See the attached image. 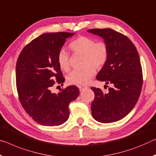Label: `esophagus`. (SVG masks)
<instances>
[{
    "label": "esophagus",
    "mask_w": 156,
    "mask_h": 156,
    "mask_svg": "<svg viewBox=\"0 0 156 156\" xmlns=\"http://www.w3.org/2000/svg\"><path fill=\"white\" fill-rule=\"evenodd\" d=\"M78 88H79V90L80 91H82L83 90H84V89L85 88H87V87H86V86H78Z\"/></svg>",
    "instance_id": "obj_1"
}]
</instances>
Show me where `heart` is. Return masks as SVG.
I'll return each instance as SVG.
<instances>
[{"label": "heart", "mask_w": 156, "mask_h": 156, "mask_svg": "<svg viewBox=\"0 0 156 156\" xmlns=\"http://www.w3.org/2000/svg\"><path fill=\"white\" fill-rule=\"evenodd\" d=\"M69 48L73 53L83 55V66L86 67L71 72L66 78L67 82L75 85H87L94 75V68H102L108 60L109 51L107 44L103 41L96 43L93 39L80 36L69 44ZM57 60L61 70H69V55L65 50L59 51Z\"/></svg>", "instance_id": "1"}]
</instances>
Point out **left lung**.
Here are the masks:
<instances>
[{"instance_id":"8db88e82","label":"left lung","mask_w":156,"mask_h":156,"mask_svg":"<svg viewBox=\"0 0 156 156\" xmlns=\"http://www.w3.org/2000/svg\"><path fill=\"white\" fill-rule=\"evenodd\" d=\"M87 32L100 37L107 44L108 60L96 79L112 85L108 93H103L99 88L91 87L95 94L91 105V115L101 123L117 122L133 110L139 99L142 87L139 54L126 36L112 29L95 28Z\"/></svg>"}]
</instances>
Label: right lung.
Here are the masks:
<instances>
[{
  "mask_svg": "<svg viewBox=\"0 0 156 156\" xmlns=\"http://www.w3.org/2000/svg\"><path fill=\"white\" fill-rule=\"evenodd\" d=\"M75 33H44L24 47L16 66V88L22 106L37 123L54 126L66 122L69 105L79 95L76 86L70 85L58 94L51 91L56 78L65 82L57 57L66 39ZM63 85V84H62Z\"/></svg>",
  "mask_w": 156,
  "mask_h": 156,
  "instance_id": "1",
  "label": "right lung"
}]
</instances>
